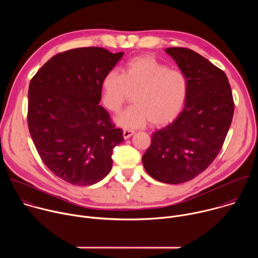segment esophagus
I'll return each mask as SVG.
<instances>
[{
  "label": "esophagus",
  "instance_id": "obj_1",
  "mask_svg": "<svg viewBox=\"0 0 258 258\" xmlns=\"http://www.w3.org/2000/svg\"><path fill=\"white\" fill-rule=\"evenodd\" d=\"M134 134H135V132H134V131H131V130H124V131H123V138L126 140V139L131 138Z\"/></svg>",
  "mask_w": 258,
  "mask_h": 258
}]
</instances>
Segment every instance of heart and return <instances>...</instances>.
<instances>
[{
	"instance_id": "obj_1",
	"label": "heart",
	"mask_w": 258,
	"mask_h": 258,
	"mask_svg": "<svg viewBox=\"0 0 258 258\" xmlns=\"http://www.w3.org/2000/svg\"><path fill=\"white\" fill-rule=\"evenodd\" d=\"M133 94V106L115 119L124 128H137L147 122L154 126L174 120L185 105L188 81L181 70L169 68L151 56L130 60L121 75L112 70L101 83V100L109 111L117 113Z\"/></svg>"
}]
</instances>
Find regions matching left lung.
Listing matches in <instances>:
<instances>
[{
    "label": "left lung",
    "mask_w": 258,
    "mask_h": 258,
    "mask_svg": "<svg viewBox=\"0 0 258 258\" xmlns=\"http://www.w3.org/2000/svg\"><path fill=\"white\" fill-rule=\"evenodd\" d=\"M165 52L187 78L186 104L174 121L153 133L142 161L156 180L180 183L213 162L231 126L235 104L222 69L187 48H167Z\"/></svg>",
    "instance_id": "1"
}]
</instances>
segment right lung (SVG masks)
Wrapping results in <instances>:
<instances>
[{
    "label": "right lung",
    "instance_id": "right-lung-1",
    "mask_svg": "<svg viewBox=\"0 0 258 258\" xmlns=\"http://www.w3.org/2000/svg\"><path fill=\"white\" fill-rule=\"evenodd\" d=\"M123 56L99 47L59 53L31 79L27 123L46 166L76 186H90L111 170L112 151L123 142L99 105L101 83Z\"/></svg>",
    "mask_w": 258,
    "mask_h": 258
}]
</instances>
